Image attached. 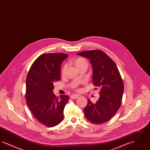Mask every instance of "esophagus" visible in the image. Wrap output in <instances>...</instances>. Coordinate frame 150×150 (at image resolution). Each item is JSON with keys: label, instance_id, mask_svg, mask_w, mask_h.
<instances>
[{"label": "esophagus", "instance_id": "esophagus-1", "mask_svg": "<svg viewBox=\"0 0 150 150\" xmlns=\"http://www.w3.org/2000/svg\"><path fill=\"white\" fill-rule=\"evenodd\" d=\"M80 96V95L79 94H72L71 96H70V98L72 99H76L78 97H79Z\"/></svg>", "mask_w": 150, "mask_h": 150}]
</instances>
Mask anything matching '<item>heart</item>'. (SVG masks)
Instances as JSON below:
<instances>
[{
	"label": "heart",
	"mask_w": 150,
	"mask_h": 150,
	"mask_svg": "<svg viewBox=\"0 0 150 150\" xmlns=\"http://www.w3.org/2000/svg\"><path fill=\"white\" fill-rule=\"evenodd\" d=\"M73 64L75 65V66L76 67V68L78 69L79 67H80L82 66H87L88 63L86 59L82 58V57H78L76 59H75L73 61ZM66 66H63L62 70H61V74L62 75H64V74H66Z\"/></svg>",
	"instance_id": "1"
}]
</instances>
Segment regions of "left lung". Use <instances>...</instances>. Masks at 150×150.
I'll return each mask as SVG.
<instances>
[{"label": "left lung", "instance_id": "8db88e82", "mask_svg": "<svg viewBox=\"0 0 150 150\" xmlns=\"http://www.w3.org/2000/svg\"><path fill=\"white\" fill-rule=\"evenodd\" d=\"M79 56L90 60L93 67V85L100 86V98L93 103L88 99L84 108L86 118L96 124L111 119L121 105L124 83L117 66L103 51L91 50L79 52Z\"/></svg>", "mask_w": 150, "mask_h": 150}]
</instances>
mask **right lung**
<instances>
[{
  "mask_svg": "<svg viewBox=\"0 0 150 150\" xmlns=\"http://www.w3.org/2000/svg\"><path fill=\"white\" fill-rule=\"evenodd\" d=\"M64 53L43 54L31 65L26 80V100L36 119L48 127L56 126L64 118L69 97L53 93V84L61 79V65Z\"/></svg>",
  "mask_w": 150,
  "mask_h": 150,
  "instance_id": "right-lung-1",
  "label": "right lung"
}]
</instances>
